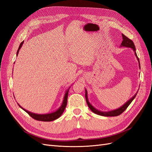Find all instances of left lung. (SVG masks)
<instances>
[{
  "label": "left lung",
  "instance_id": "1",
  "mask_svg": "<svg viewBox=\"0 0 152 152\" xmlns=\"http://www.w3.org/2000/svg\"><path fill=\"white\" fill-rule=\"evenodd\" d=\"M122 42L121 43V46H124V47H127V48H131L133 50H134V52L135 53L137 59V60H138L139 62V65H140V60H139V58L137 56V54L136 53V48H135V45L134 44V42H132V41L129 39V38H127L126 36L124 35V34H122ZM137 93L133 96L132 98H131L125 104H124L123 106H122L121 107H120L118 109L116 110H112V111H109V112H102V111H99V110L96 109L93 106H92L91 104V103L89 102V100H88V98H87V92L86 89V102L87 105H88L89 108H90V110H91L92 112H94V113L99 115H102V116H104V117H115V116H118L119 115H121L122 113H123L125 110L127 109V108L129 107V105L131 102H132V100L134 99L136 97V96L137 94Z\"/></svg>",
  "mask_w": 152,
  "mask_h": 152
}]
</instances>
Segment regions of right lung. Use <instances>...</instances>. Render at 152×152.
<instances>
[{
  "label": "right lung",
  "instance_id": "add662e5",
  "mask_svg": "<svg viewBox=\"0 0 152 152\" xmlns=\"http://www.w3.org/2000/svg\"><path fill=\"white\" fill-rule=\"evenodd\" d=\"M23 44V41L20 44L19 48H18V50H17V53L16 55L18 56V53H19V50L20 49V48H21ZM70 89V88H69ZM69 89L66 91V93L65 94V96H64V99H63V102L62 104L61 105V107H59L56 111H55L53 113H48V114H37V113H32L30 112L28 110H26L24 108H23L21 106L18 104L19 105V107L22 108L23 110L25 111L27 113H28L30 117H31L33 118H34L35 120L37 121H44V122H50V121H53L56 120V119L58 118L59 117H60L62 113H63L64 110H65L66 107V104H67V99H68V91H69Z\"/></svg>",
  "mask_w": 152,
  "mask_h": 152
}]
</instances>
